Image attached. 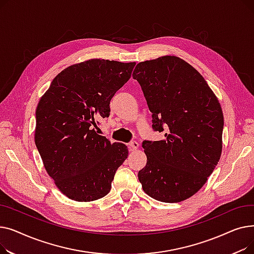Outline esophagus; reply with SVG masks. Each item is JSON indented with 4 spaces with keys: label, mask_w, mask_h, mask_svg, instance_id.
Segmentation results:
<instances>
[{
    "label": "esophagus",
    "mask_w": 254,
    "mask_h": 254,
    "mask_svg": "<svg viewBox=\"0 0 254 254\" xmlns=\"http://www.w3.org/2000/svg\"><path fill=\"white\" fill-rule=\"evenodd\" d=\"M128 147H129V150H136L139 148V143L137 141H131L128 144Z\"/></svg>",
    "instance_id": "esophagus-1"
}]
</instances>
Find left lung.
Returning <instances> with one entry per match:
<instances>
[{
  "label": "left lung",
  "mask_w": 254,
  "mask_h": 254,
  "mask_svg": "<svg viewBox=\"0 0 254 254\" xmlns=\"http://www.w3.org/2000/svg\"><path fill=\"white\" fill-rule=\"evenodd\" d=\"M152 113V128L165 140L144 141L147 164L139 171L143 190L178 203L203 188L222 150L223 114L204 77L180 58L139 63L132 73Z\"/></svg>",
  "instance_id": "left-lung-1"
}]
</instances>
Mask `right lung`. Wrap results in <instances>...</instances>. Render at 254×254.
<instances>
[{
	"instance_id": "1",
	"label": "right lung",
	"mask_w": 254,
	"mask_h": 254,
	"mask_svg": "<svg viewBox=\"0 0 254 254\" xmlns=\"http://www.w3.org/2000/svg\"><path fill=\"white\" fill-rule=\"evenodd\" d=\"M136 63L92 59L72 64L52 80L36 110L35 143L58 189L77 202L108 193L127 157L123 143L98 135L97 119L130 78Z\"/></svg>"
}]
</instances>
